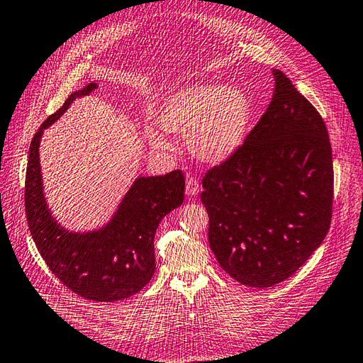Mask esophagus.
Wrapping results in <instances>:
<instances>
[{
  "mask_svg": "<svg viewBox=\"0 0 363 363\" xmlns=\"http://www.w3.org/2000/svg\"><path fill=\"white\" fill-rule=\"evenodd\" d=\"M186 191H187V195H191V196L200 194V182H198L196 177L187 176V179H186Z\"/></svg>",
  "mask_w": 363,
  "mask_h": 363,
  "instance_id": "1",
  "label": "esophagus"
}]
</instances>
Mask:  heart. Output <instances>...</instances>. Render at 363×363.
Masks as SVG:
<instances>
[{"label":"heart","mask_w":363,"mask_h":363,"mask_svg":"<svg viewBox=\"0 0 363 363\" xmlns=\"http://www.w3.org/2000/svg\"><path fill=\"white\" fill-rule=\"evenodd\" d=\"M160 125L184 135L191 154L208 163H220L242 146L252 123V104L242 89L217 83L179 88L162 104ZM146 140L157 151H172V141L157 127L147 125Z\"/></svg>","instance_id":"1"}]
</instances>
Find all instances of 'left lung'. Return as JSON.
<instances>
[{
  "instance_id": "left-lung-1",
  "label": "left lung",
  "mask_w": 363,
  "mask_h": 363,
  "mask_svg": "<svg viewBox=\"0 0 363 363\" xmlns=\"http://www.w3.org/2000/svg\"><path fill=\"white\" fill-rule=\"evenodd\" d=\"M272 101L230 159L203 177L209 245L245 286L285 281L330 228L333 165L321 115L281 70Z\"/></svg>"
}]
</instances>
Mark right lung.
Masks as SVG:
<instances>
[{"label":"right lung","instance_id":"1","mask_svg":"<svg viewBox=\"0 0 363 363\" xmlns=\"http://www.w3.org/2000/svg\"><path fill=\"white\" fill-rule=\"evenodd\" d=\"M96 83L70 94L61 108L48 116L30 146L25 181L28 226L40 257L64 286L94 302H115L137 294L155 271L154 236L160 220L184 201V174L135 179L115 216L101 230H64L50 212L42 187L39 145L42 133L61 118L77 97L88 96Z\"/></svg>","mask_w":363,"mask_h":363}]
</instances>
